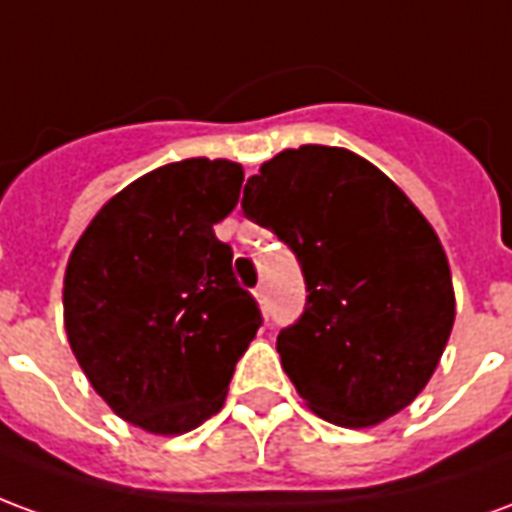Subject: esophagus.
Instances as JSON below:
<instances>
[{
    "instance_id": "obj_1",
    "label": "esophagus",
    "mask_w": 512,
    "mask_h": 512,
    "mask_svg": "<svg viewBox=\"0 0 512 512\" xmlns=\"http://www.w3.org/2000/svg\"><path fill=\"white\" fill-rule=\"evenodd\" d=\"M255 299L260 301V307H263V310H268V290H266V285H257V288H255Z\"/></svg>"
}]
</instances>
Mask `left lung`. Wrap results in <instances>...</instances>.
<instances>
[{
	"instance_id": "left-lung-1",
	"label": "left lung",
	"mask_w": 512,
	"mask_h": 512,
	"mask_svg": "<svg viewBox=\"0 0 512 512\" xmlns=\"http://www.w3.org/2000/svg\"><path fill=\"white\" fill-rule=\"evenodd\" d=\"M241 211L304 274V312L277 351L307 406L343 428L406 408L455 321L447 255L414 202L351 150L301 145L246 180Z\"/></svg>"
}]
</instances>
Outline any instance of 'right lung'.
I'll return each instance as SVG.
<instances>
[{
	"label": "right lung",
	"mask_w": 512,
	"mask_h": 512,
	"mask_svg": "<svg viewBox=\"0 0 512 512\" xmlns=\"http://www.w3.org/2000/svg\"><path fill=\"white\" fill-rule=\"evenodd\" d=\"M244 169L186 158L153 169L98 211L65 271V332L117 417L186 433L224 403L263 315L238 285L213 224L233 211Z\"/></svg>",
	"instance_id": "right-lung-1"
}]
</instances>
